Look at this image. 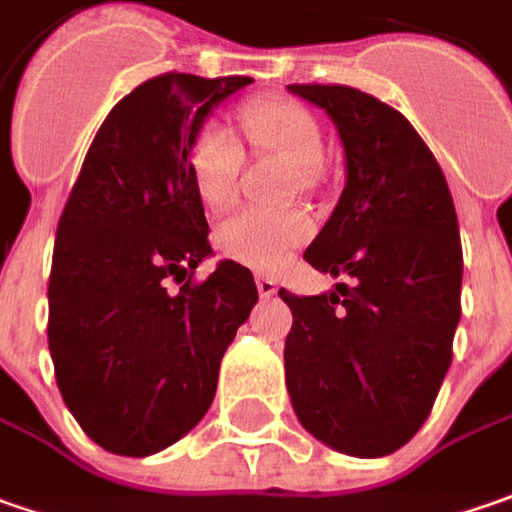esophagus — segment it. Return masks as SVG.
<instances>
[{
    "label": "esophagus",
    "instance_id": "esophagus-1",
    "mask_svg": "<svg viewBox=\"0 0 512 512\" xmlns=\"http://www.w3.org/2000/svg\"><path fill=\"white\" fill-rule=\"evenodd\" d=\"M257 292H260V298H272L278 292V283L272 278H266V275H260L257 278Z\"/></svg>",
    "mask_w": 512,
    "mask_h": 512
}]
</instances>
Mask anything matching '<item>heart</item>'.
<instances>
[{"instance_id":"b5f03b06","label":"heart","mask_w":512,"mask_h":512,"mask_svg":"<svg viewBox=\"0 0 512 512\" xmlns=\"http://www.w3.org/2000/svg\"><path fill=\"white\" fill-rule=\"evenodd\" d=\"M243 128L257 148L275 151L300 168V186L312 189L315 171L323 160V134L315 114L286 97H263L243 105ZM243 168V145L217 123H206L191 140L189 171L194 189L206 206H226L237 191ZM312 220L298 209L263 212L240 209L217 226V246L226 257L260 272L278 269L286 257L306 243Z\"/></svg>"}]
</instances>
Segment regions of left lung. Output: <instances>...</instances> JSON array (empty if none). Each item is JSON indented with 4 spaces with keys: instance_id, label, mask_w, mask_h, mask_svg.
<instances>
[{
    "instance_id": "8db88e82",
    "label": "left lung",
    "mask_w": 512,
    "mask_h": 512,
    "mask_svg": "<svg viewBox=\"0 0 512 512\" xmlns=\"http://www.w3.org/2000/svg\"><path fill=\"white\" fill-rule=\"evenodd\" d=\"M326 108L346 189L303 252L329 295L280 289L292 309L283 364L300 424L332 450L378 458L433 410L461 318V237L444 171L410 120L349 85H289Z\"/></svg>"
}]
</instances>
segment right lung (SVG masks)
<instances>
[{"label":"right lung","instance_id":"add662e5","mask_svg":"<svg viewBox=\"0 0 512 512\" xmlns=\"http://www.w3.org/2000/svg\"><path fill=\"white\" fill-rule=\"evenodd\" d=\"M249 82L145 79L105 117L62 209L48 346L68 410L108 453L143 458L189 433L257 303L252 272L234 260L194 278L212 243L189 171L209 111Z\"/></svg>","mask_w":512,"mask_h":512}]
</instances>
